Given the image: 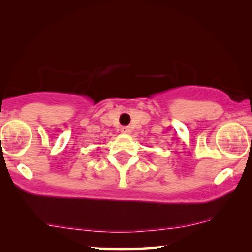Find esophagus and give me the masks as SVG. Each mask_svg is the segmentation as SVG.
I'll list each match as a JSON object with an SVG mask.
<instances>
[{"instance_id":"1","label":"esophagus","mask_w":252,"mask_h":252,"mask_svg":"<svg viewBox=\"0 0 252 252\" xmlns=\"http://www.w3.org/2000/svg\"><path fill=\"white\" fill-rule=\"evenodd\" d=\"M120 132H122L123 134H129L130 133V127L123 126L122 128H120Z\"/></svg>"}]
</instances>
